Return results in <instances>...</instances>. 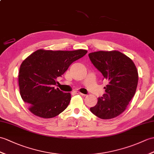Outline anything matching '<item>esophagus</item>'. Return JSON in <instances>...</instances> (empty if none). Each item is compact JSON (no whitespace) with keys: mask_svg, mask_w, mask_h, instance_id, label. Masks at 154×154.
<instances>
[{"mask_svg":"<svg viewBox=\"0 0 154 154\" xmlns=\"http://www.w3.org/2000/svg\"><path fill=\"white\" fill-rule=\"evenodd\" d=\"M74 92H75V94H80V95H82V96H85V94H83V93H81V92H80L79 91H74Z\"/></svg>","mask_w":154,"mask_h":154,"instance_id":"34e87169","label":"esophagus"}]
</instances>
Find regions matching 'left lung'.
<instances>
[{"instance_id":"8db88e82","label":"left lung","mask_w":154,"mask_h":154,"mask_svg":"<svg viewBox=\"0 0 154 154\" xmlns=\"http://www.w3.org/2000/svg\"><path fill=\"white\" fill-rule=\"evenodd\" d=\"M92 63L108 82L106 93L90 108L96 116L109 119L125 110L137 90L138 75L131 58L119 51H98L88 54Z\"/></svg>"}]
</instances>
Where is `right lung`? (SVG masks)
Instances as JSON below:
<instances>
[{"label":"right lung","instance_id":"1","mask_svg":"<svg viewBox=\"0 0 154 154\" xmlns=\"http://www.w3.org/2000/svg\"><path fill=\"white\" fill-rule=\"evenodd\" d=\"M87 53L82 49L73 51L40 49L23 61L18 75L20 92L31 113L42 118H52L66 109L71 94L56 88V80L62 77L71 63Z\"/></svg>","mask_w":154,"mask_h":154}]
</instances>
